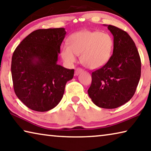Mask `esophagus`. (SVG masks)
Returning a JSON list of instances; mask_svg holds the SVG:
<instances>
[{"mask_svg": "<svg viewBox=\"0 0 151 151\" xmlns=\"http://www.w3.org/2000/svg\"><path fill=\"white\" fill-rule=\"evenodd\" d=\"M83 70L81 68H77L76 69V71H75V75L76 76H78L79 74H80L81 72H82Z\"/></svg>", "mask_w": 151, "mask_h": 151, "instance_id": "34e87169", "label": "esophagus"}]
</instances>
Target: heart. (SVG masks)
I'll use <instances>...</instances> for the list:
<instances>
[{
  "instance_id": "b5f03b06",
  "label": "heart",
  "mask_w": 151,
  "mask_h": 151,
  "mask_svg": "<svg viewBox=\"0 0 151 151\" xmlns=\"http://www.w3.org/2000/svg\"><path fill=\"white\" fill-rule=\"evenodd\" d=\"M68 45L61 47V56L68 63L76 61L80 55L81 63L86 68L98 69L106 63L112 55L114 41L109 34L98 31H83L71 35Z\"/></svg>"
}]
</instances>
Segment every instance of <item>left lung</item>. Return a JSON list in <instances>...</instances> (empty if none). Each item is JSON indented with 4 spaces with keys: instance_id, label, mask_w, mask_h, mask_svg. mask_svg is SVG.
I'll use <instances>...</instances> for the list:
<instances>
[{
    "instance_id": "8db88e82",
    "label": "left lung",
    "mask_w": 151,
    "mask_h": 151,
    "mask_svg": "<svg viewBox=\"0 0 151 151\" xmlns=\"http://www.w3.org/2000/svg\"><path fill=\"white\" fill-rule=\"evenodd\" d=\"M114 37L113 54L102 68L92 73L88 93L94 104L113 109L132 98L139 82L141 61L134 42L127 32L106 25Z\"/></svg>"
}]
</instances>
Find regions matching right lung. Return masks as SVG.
Wrapping results in <instances>:
<instances>
[{
	"label": "right lung",
	"instance_id": "add662e5",
	"mask_svg": "<svg viewBox=\"0 0 151 151\" xmlns=\"http://www.w3.org/2000/svg\"><path fill=\"white\" fill-rule=\"evenodd\" d=\"M64 28L38 29L27 36L14 50L11 61L14 90L24 105L37 112L55 108L63 98L74 70L58 64Z\"/></svg>",
	"mask_w": 151,
	"mask_h": 151
}]
</instances>
